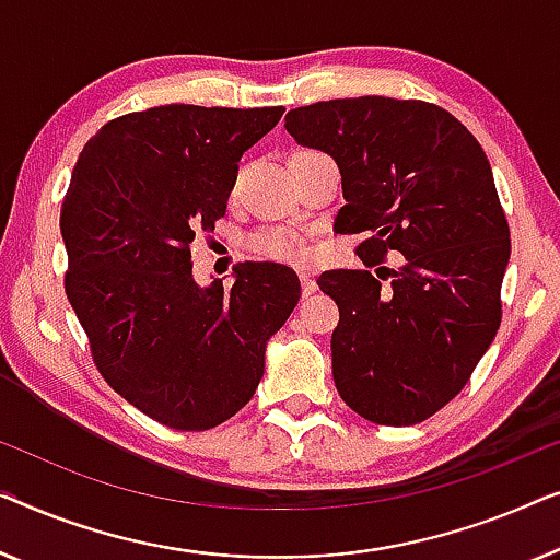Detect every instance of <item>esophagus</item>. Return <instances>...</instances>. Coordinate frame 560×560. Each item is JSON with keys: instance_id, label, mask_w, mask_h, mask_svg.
<instances>
[{"instance_id": "obj_1", "label": "esophagus", "mask_w": 560, "mask_h": 560, "mask_svg": "<svg viewBox=\"0 0 560 560\" xmlns=\"http://www.w3.org/2000/svg\"><path fill=\"white\" fill-rule=\"evenodd\" d=\"M299 281H302V294L304 296H312L314 291H317V281H314V277H310L306 271L299 273Z\"/></svg>"}]
</instances>
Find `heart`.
<instances>
[{
  "label": "heart",
  "instance_id": "heart-1",
  "mask_svg": "<svg viewBox=\"0 0 560 560\" xmlns=\"http://www.w3.org/2000/svg\"><path fill=\"white\" fill-rule=\"evenodd\" d=\"M248 248L258 256L283 264H294L304 256V243L291 228H264L250 235Z\"/></svg>",
  "mask_w": 560,
  "mask_h": 560
}]
</instances>
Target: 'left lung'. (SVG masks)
<instances>
[{"mask_svg": "<svg viewBox=\"0 0 560 560\" xmlns=\"http://www.w3.org/2000/svg\"><path fill=\"white\" fill-rule=\"evenodd\" d=\"M287 131L340 167L335 231L365 233V269L317 279L340 310L337 393L381 427L427 421L500 329L510 228L487 154L446 108L413 98L319 101L289 112ZM390 249L405 254L398 270L384 266Z\"/></svg>", "mask_w": 560, "mask_h": 560, "instance_id": "8db88e82", "label": "left lung"}]
</instances>
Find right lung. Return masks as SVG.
I'll return each instance as SVG.
<instances>
[{"instance_id": "obj_1", "label": "right lung", "mask_w": 560, "mask_h": 560, "mask_svg": "<svg viewBox=\"0 0 560 560\" xmlns=\"http://www.w3.org/2000/svg\"><path fill=\"white\" fill-rule=\"evenodd\" d=\"M283 106H154L108 121L60 208L66 294L106 383L149 419L205 431L241 411L302 294L289 266L246 261L223 289L192 279L190 243L225 215L246 149Z\"/></svg>"}]
</instances>
